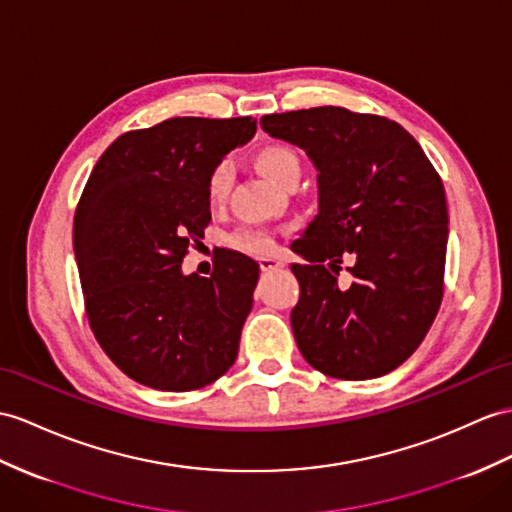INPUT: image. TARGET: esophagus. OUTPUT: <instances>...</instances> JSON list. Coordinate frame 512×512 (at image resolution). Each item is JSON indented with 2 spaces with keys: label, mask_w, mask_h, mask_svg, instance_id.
Segmentation results:
<instances>
[{
  "label": "esophagus",
  "mask_w": 512,
  "mask_h": 512,
  "mask_svg": "<svg viewBox=\"0 0 512 512\" xmlns=\"http://www.w3.org/2000/svg\"><path fill=\"white\" fill-rule=\"evenodd\" d=\"M258 265L263 271H276V269L284 267V260L278 258V256H263L258 260Z\"/></svg>",
  "instance_id": "1"
}]
</instances>
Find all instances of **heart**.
<instances>
[{
  "instance_id": "b5f03b06",
  "label": "heart",
  "mask_w": 512,
  "mask_h": 512,
  "mask_svg": "<svg viewBox=\"0 0 512 512\" xmlns=\"http://www.w3.org/2000/svg\"><path fill=\"white\" fill-rule=\"evenodd\" d=\"M252 162L267 180L282 186V189H286V186L293 182H299V176H302V160H299L297 152L289 145L271 143L265 147H258L252 156ZM232 184H234L232 165L230 162H221V165H217L208 178V186H206L208 202L213 206L226 202L232 191ZM232 245L249 254H267L271 249V239L267 234L256 232V230H239L232 236Z\"/></svg>"
}]
</instances>
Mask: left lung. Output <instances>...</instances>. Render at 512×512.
<instances>
[{
	"mask_svg": "<svg viewBox=\"0 0 512 512\" xmlns=\"http://www.w3.org/2000/svg\"><path fill=\"white\" fill-rule=\"evenodd\" d=\"M273 139L304 149L317 169L319 213L291 249L299 352L339 380L400 367L439 313L447 206L439 173L400 123L339 106L260 119ZM353 260L350 287L335 280Z\"/></svg>",
	"mask_w": 512,
	"mask_h": 512,
	"instance_id": "left-lung-1",
	"label": "left lung"
}]
</instances>
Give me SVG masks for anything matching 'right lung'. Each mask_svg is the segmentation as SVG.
Returning a JSON list of instances; mask_svg holds the SVG:
<instances>
[{
	"label": "right lung",
	"instance_id": "add662e5",
	"mask_svg": "<svg viewBox=\"0 0 512 512\" xmlns=\"http://www.w3.org/2000/svg\"><path fill=\"white\" fill-rule=\"evenodd\" d=\"M254 134L252 117L167 119L121 134L84 186L73 249L91 330L152 389H202L239 354L256 260L226 254L210 278L186 276L182 260L210 223V173Z\"/></svg>",
	"mask_w": 512,
	"mask_h": 512
}]
</instances>
